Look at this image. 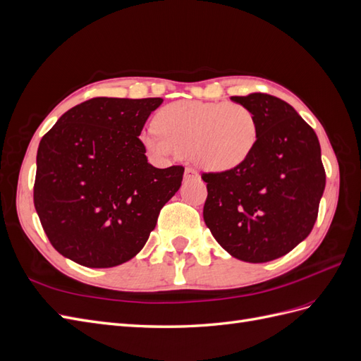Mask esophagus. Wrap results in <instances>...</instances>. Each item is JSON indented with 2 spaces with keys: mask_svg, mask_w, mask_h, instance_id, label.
<instances>
[{
  "mask_svg": "<svg viewBox=\"0 0 361 361\" xmlns=\"http://www.w3.org/2000/svg\"><path fill=\"white\" fill-rule=\"evenodd\" d=\"M195 176H199L197 170L192 169V167L185 169V179H191V178H195Z\"/></svg>",
  "mask_w": 361,
  "mask_h": 361,
  "instance_id": "34e87169",
  "label": "esophagus"
}]
</instances>
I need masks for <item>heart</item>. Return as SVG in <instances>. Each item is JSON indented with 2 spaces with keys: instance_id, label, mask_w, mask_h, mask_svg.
<instances>
[{
  "instance_id": "heart-1",
  "label": "heart",
  "mask_w": 361,
  "mask_h": 361,
  "mask_svg": "<svg viewBox=\"0 0 361 361\" xmlns=\"http://www.w3.org/2000/svg\"><path fill=\"white\" fill-rule=\"evenodd\" d=\"M155 126L157 130L141 135L149 154L159 158L190 154L197 166L211 171L241 166L257 141L255 114L233 102H171L158 111Z\"/></svg>"
}]
</instances>
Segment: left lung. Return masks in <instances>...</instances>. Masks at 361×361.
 <instances>
[{
  "label": "left lung",
  "mask_w": 361,
  "mask_h": 361,
  "mask_svg": "<svg viewBox=\"0 0 361 361\" xmlns=\"http://www.w3.org/2000/svg\"><path fill=\"white\" fill-rule=\"evenodd\" d=\"M257 123L251 155L232 170L202 173L203 218L233 257L264 264L288 255L309 236L325 190L314 130L293 108L267 93L232 96Z\"/></svg>",
  "instance_id": "left-lung-1"
}]
</instances>
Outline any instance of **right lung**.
Masks as SVG:
<instances>
[{
  "mask_svg": "<svg viewBox=\"0 0 361 361\" xmlns=\"http://www.w3.org/2000/svg\"><path fill=\"white\" fill-rule=\"evenodd\" d=\"M161 104V97H93L42 137L32 197L43 231L64 257L111 268L147 243L185 170L150 166L138 138Z\"/></svg>",
  "mask_w": 361,
  "mask_h": 361,
  "instance_id": "1",
  "label": "right lung"
}]
</instances>
